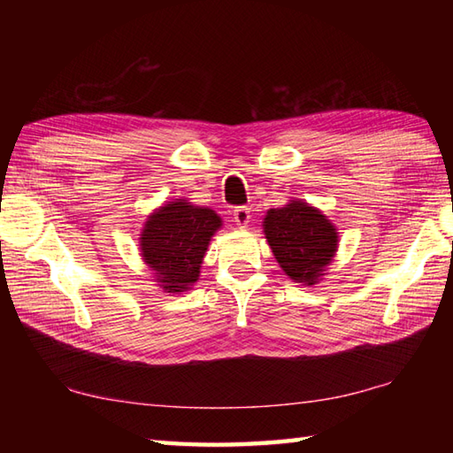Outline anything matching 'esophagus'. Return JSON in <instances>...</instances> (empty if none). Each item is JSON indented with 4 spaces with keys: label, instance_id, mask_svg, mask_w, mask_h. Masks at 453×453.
I'll return each instance as SVG.
<instances>
[{
    "label": "esophagus",
    "instance_id": "34e87169",
    "mask_svg": "<svg viewBox=\"0 0 453 453\" xmlns=\"http://www.w3.org/2000/svg\"><path fill=\"white\" fill-rule=\"evenodd\" d=\"M234 219L239 229H245L249 227V224H251V210H249L247 206H239L234 210Z\"/></svg>",
    "mask_w": 453,
    "mask_h": 453
}]
</instances>
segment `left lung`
<instances>
[{"label": "left lung", "instance_id": "obj_1", "mask_svg": "<svg viewBox=\"0 0 453 453\" xmlns=\"http://www.w3.org/2000/svg\"><path fill=\"white\" fill-rule=\"evenodd\" d=\"M263 232L284 274L302 286L323 280L339 251L336 226L319 208L300 198L268 210Z\"/></svg>", "mask_w": 453, "mask_h": 453}]
</instances>
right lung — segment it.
<instances>
[{
  "mask_svg": "<svg viewBox=\"0 0 453 453\" xmlns=\"http://www.w3.org/2000/svg\"><path fill=\"white\" fill-rule=\"evenodd\" d=\"M224 221L211 208L175 198L156 208L140 232L142 261L165 294H180L198 282L208 245Z\"/></svg>",
  "mask_w": 453,
  "mask_h": 453,
  "instance_id": "1",
  "label": "right lung"
}]
</instances>
